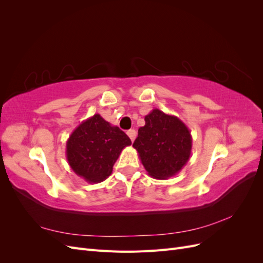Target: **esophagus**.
I'll return each mask as SVG.
<instances>
[{
  "mask_svg": "<svg viewBox=\"0 0 263 263\" xmlns=\"http://www.w3.org/2000/svg\"><path fill=\"white\" fill-rule=\"evenodd\" d=\"M127 135H128V137L130 138V140L134 141L135 138H136V130H135V129H129L128 132H127Z\"/></svg>",
  "mask_w": 263,
  "mask_h": 263,
  "instance_id": "obj_1",
  "label": "esophagus"
}]
</instances>
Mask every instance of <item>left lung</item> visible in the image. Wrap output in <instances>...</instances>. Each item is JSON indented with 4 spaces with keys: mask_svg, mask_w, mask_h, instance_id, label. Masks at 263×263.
Returning <instances> with one entry per match:
<instances>
[{
    "mask_svg": "<svg viewBox=\"0 0 263 263\" xmlns=\"http://www.w3.org/2000/svg\"><path fill=\"white\" fill-rule=\"evenodd\" d=\"M133 147L150 177L165 180L186 164L192 150V136L186 125L174 115L155 108L145 116Z\"/></svg>",
    "mask_w": 263,
    "mask_h": 263,
    "instance_id": "8db88e82",
    "label": "left lung"
}]
</instances>
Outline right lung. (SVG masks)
<instances>
[{
  "label": "right lung",
  "instance_id": "right-lung-1",
  "mask_svg": "<svg viewBox=\"0 0 263 263\" xmlns=\"http://www.w3.org/2000/svg\"><path fill=\"white\" fill-rule=\"evenodd\" d=\"M127 135L100 114L85 119L70 135L66 155L70 168L89 183L107 179L122 150L130 146Z\"/></svg>",
  "mask_w": 263,
  "mask_h": 263
}]
</instances>
